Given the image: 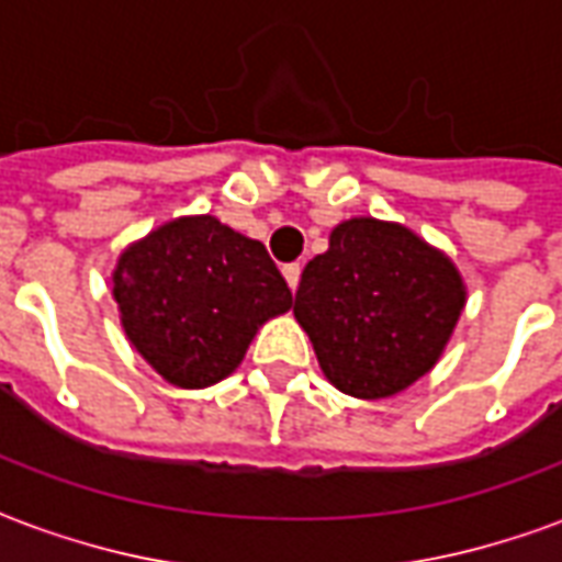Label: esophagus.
Returning a JSON list of instances; mask_svg holds the SVG:
<instances>
[{
    "label": "esophagus",
    "mask_w": 562,
    "mask_h": 562,
    "mask_svg": "<svg viewBox=\"0 0 562 562\" xmlns=\"http://www.w3.org/2000/svg\"><path fill=\"white\" fill-rule=\"evenodd\" d=\"M282 277H285V282H289V289L297 292V282H301V265H285V268H282Z\"/></svg>",
    "instance_id": "esophagus-1"
}]
</instances>
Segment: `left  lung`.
I'll list each match as a JSON object with an SVG mask.
<instances>
[{"label":"left lung","mask_w":562,"mask_h":562,"mask_svg":"<svg viewBox=\"0 0 562 562\" xmlns=\"http://www.w3.org/2000/svg\"><path fill=\"white\" fill-rule=\"evenodd\" d=\"M463 304L451 258L403 225L355 216L301 273L294 318L334 389L379 401L430 373Z\"/></svg>","instance_id":"8db88e82"}]
</instances>
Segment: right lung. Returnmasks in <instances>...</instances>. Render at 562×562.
<instances>
[{"label":"right lung","instance_id":"right-lung-1","mask_svg":"<svg viewBox=\"0 0 562 562\" xmlns=\"http://www.w3.org/2000/svg\"><path fill=\"white\" fill-rule=\"evenodd\" d=\"M114 301L128 342L161 379L207 389L232 376L292 292L261 240L216 216H180L120 256Z\"/></svg>","mask_w":562,"mask_h":562}]
</instances>
